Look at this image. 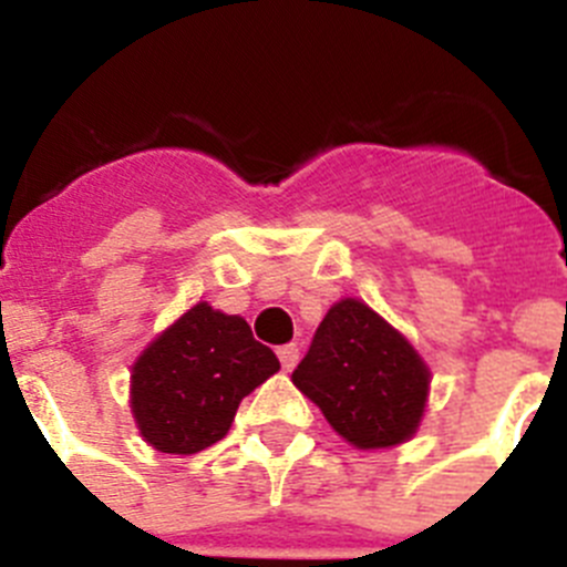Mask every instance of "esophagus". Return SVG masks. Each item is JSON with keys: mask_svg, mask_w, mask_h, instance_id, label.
I'll return each mask as SVG.
<instances>
[{"mask_svg": "<svg viewBox=\"0 0 567 567\" xmlns=\"http://www.w3.org/2000/svg\"><path fill=\"white\" fill-rule=\"evenodd\" d=\"M278 358H280V365L287 369V372H292L295 363H298L300 358V349L295 343H287V346H280L278 349Z\"/></svg>", "mask_w": 567, "mask_h": 567, "instance_id": "obj_1", "label": "esophagus"}]
</instances>
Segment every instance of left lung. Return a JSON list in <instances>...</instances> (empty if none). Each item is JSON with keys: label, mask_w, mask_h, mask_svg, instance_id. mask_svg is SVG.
Returning <instances> with one entry per match:
<instances>
[{"label": "left lung", "mask_w": 567, "mask_h": 567, "mask_svg": "<svg viewBox=\"0 0 567 567\" xmlns=\"http://www.w3.org/2000/svg\"><path fill=\"white\" fill-rule=\"evenodd\" d=\"M292 383L358 449H389L417 432L432 372L409 340L363 300H338L320 320Z\"/></svg>", "instance_id": "left-lung-1"}]
</instances>
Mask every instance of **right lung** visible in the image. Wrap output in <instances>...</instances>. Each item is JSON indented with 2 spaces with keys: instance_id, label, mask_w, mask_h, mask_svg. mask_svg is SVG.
<instances>
[{
  "instance_id": "1",
  "label": "right lung",
  "mask_w": 567,
  "mask_h": 567,
  "mask_svg": "<svg viewBox=\"0 0 567 567\" xmlns=\"http://www.w3.org/2000/svg\"><path fill=\"white\" fill-rule=\"evenodd\" d=\"M278 369L247 320L202 300L138 354L130 409L155 452H204L229 432L240 400Z\"/></svg>"
}]
</instances>
